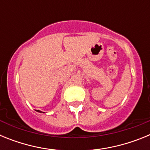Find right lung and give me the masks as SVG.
Here are the masks:
<instances>
[{
  "instance_id": "1",
  "label": "right lung",
  "mask_w": 150,
  "mask_h": 150,
  "mask_svg": "<svg viewBox=\"0 0 150 150\" xmlns=\"http://www.w3.org/2000/svg\"><path fill=\"white\" fill-rule=\"evenodd\" d=\"M36 111L38 112H42V111H40V110H36Z\"/></svg>"
}]
</instances>
